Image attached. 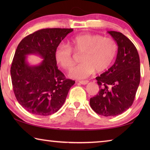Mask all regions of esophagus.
Listing matches in <instances>:
<instances>
[{"mask_svg": "<svg viewBox=\"0 0 150 150\" xmlns=\"http://www.w3.org/2000/svg\"><path fill=\"white\" fill-rule=\"evenodd\" d=\"M79 83H81V84H82V85H87V83H88V81H87V80H86V81H79Z\"/></svg>", "mask_w": 150, "mask_h": 150, "instance_id": "obj_1", "label": "esophagus"}]
</instances>
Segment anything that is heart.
I'll list each match as a JSON object with an SVG mask.
<instances>
[{
    "label": "heart",
    "mask_w": 150,
    "mask_h": 150,
    "mask_svg": "<svg viewBox=\"0 0 150 150\" xmlns=\"http://www.w3.org/2000/svg\"><path fill=\"white\" fill-rule=\"evenodd\" d=\"M81 54V63L71 71L69 75L75 79H85L95 72H102L112 65L117 54L118 45L110 38L98 34L77 35L69 40V46L60 44L56 47L54 57L63 69L69 70L74 65L73 55Z\"/></svg>",
    "instance_id": "b5f03b06"
}]
</instances>
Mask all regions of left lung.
Segmentation results:
<instances>
[{"label": "left lung", "instance_id": "obj_1", "mask_svg": "<svg viewBox=\"0 0 150 150\" xmlns=\"http://www.w3.org/2000/svg\"><path fill=\"white\" fill-rule=\"evenodd\" d=\"M118 45L114 65L96 77L99 92L91 98L90 105L96 113L115 116L130 107L140 82V63L136 47L120 32L108 31Z\"/></svg>", "mask_w": 150, "mask_h": 150}]
</instances>
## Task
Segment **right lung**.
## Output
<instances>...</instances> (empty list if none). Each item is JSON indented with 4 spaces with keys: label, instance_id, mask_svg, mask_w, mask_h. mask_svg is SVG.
Listing matches in <instances>:
<instances>
[{
    "label": "right lung",
    "instance_id": "obj_1",
    "mask_svg": "<svg viewBox=\"0 0 150 150\" xmlns=\"http://www.w3.org/2000/svg\"><path fill=\"white\" fill-rule=\"evenodd\" d=\"M72 28H45L25 37L18 45L11 74L17 100L25 110L39 116L56 112L64 104L75 81L66 79L58 69L54 57L56 47ZM39 55L44 59L30 66L26 55Z\"/></svg>",
    "mask_w": 150,
    "mask_h": 150
}]
</instances>
